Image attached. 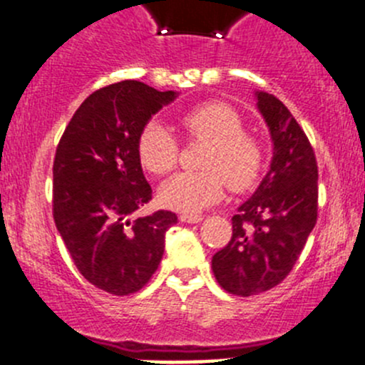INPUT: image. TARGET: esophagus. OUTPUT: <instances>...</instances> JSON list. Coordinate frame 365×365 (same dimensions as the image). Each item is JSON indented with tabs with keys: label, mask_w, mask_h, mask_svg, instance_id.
I'll return each mask as SVG.
<instances>
[{
	"label": "esophagus",
	"mask_w": 365,
	"mask_h": 365,
	"mask_svg": "<svg viewBox=\"0 0 365 365\" xmlns=\"http://www.w3.org/2000/svg\"><path fill=\"white\" fill-rule=\"evenodd\" d=\"M180 220L187 224H197L203 220V215H189V213H182V215H180Z\"/></svg>",
	"instance_id": "obj_1"
}]
</instances>
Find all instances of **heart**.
<instances>
[{
    "mask_svg": "<svg viewBox=\"0 0 365 365\" xmlns=\"http://www.w3.org/2000/svg\"><path fill=\"white\" fill-rule=\"evenodd\" d=\"M189 139L206 141L201 171L178 173L160 187V201L182 213H197L224 196L226 182L244 190L256 182L263 164L259 141L244 132L240 114L224 102H203L180 116ZM141 164L153 175H165L178 162L180 145L164 125L152 121L138 141Z\"/></svg>",
    "mask_w": 365,
    "mask_h": 365,
    "instance_id": "1",
    "label": "heart"
}]
</instances>
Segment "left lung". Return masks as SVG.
Returning <instances> with one entry per match:
<instances>
[{"mask_svg": "<svg viewBox=\"0 0 365 365\" xmlns=\"http://www.w3.org/2000/svg\"><path fill=\"white\" fill-rule=\"evenodd\" d=\"M256 101L274 157L256 192L231 219L230 244L212 257L217 282L238 297L284 281L318 219V164L307 135L277 97L256 91Z\"/></svg>", "mask_w": 365, "mask_h": 365, "instance_id": "obj_1", "label": "left lung"}]
</instances>
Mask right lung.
I'll list each match as a JSON object with an SVG mask.
<instances>
[{"label": "right lung", "mask_w": 365, "mask_h": 365, "mask_svg": "<svg viewBox=\"0 0 365 365\" xmlns=\"http://www.w3.org/2000/svg\"><path fill=\"white\" fill-rule=\"evenodd\" d=\"M175 98L139 81L101 88L79 106L56 148L54 222L81 275L111 295H130L152 279L165 231L178 222L168 210L130 220L152 200L139 135Z\"/></svg>", "instance_id": "right-lung-1"}]
</instances>
